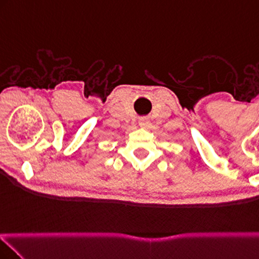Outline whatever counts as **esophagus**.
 <instances>
[{
    "label": "esophagus",
    "instance_id": "obj_1",
    "mask_svg": "<svg viewBox=\"0 0 259 259\" xmlns=\"http://www.w3.org/2000/svg\"><path fill=\"white\" fill-rule=\"evenodd\" d=\"M138 124H140V126H141L142 129H149L150 125H151V123H150L149 118L142 117V118L140 119V122H138Z\"/></svg>",
    "mask_w": 259,
    "mask_h": 259
}]
</instances>
